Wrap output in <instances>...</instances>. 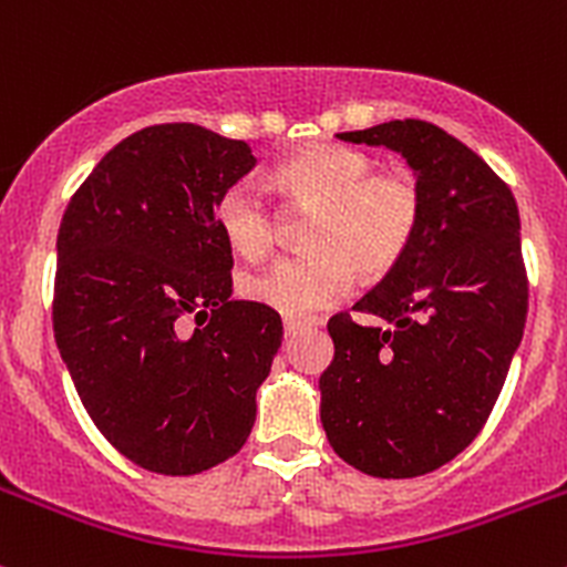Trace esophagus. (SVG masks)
I'll return each mask as SVG.
<instances>
[{"label": "esophagus", "instance_id": "obj_1", "mask_svg": "<svg viewBox=\"0 0 567 567\" xmlns=\"http://www.w3.org/2000/svg\"><path fill=\"white\" fill-rule=\"evenodd\" d=\"M307 326V320H299V318H285L282 320V329H285V340H290V337L299 334L301 329Z\"/></svg>", "mask_w": 567, "mask_h": 567}]
</instances>
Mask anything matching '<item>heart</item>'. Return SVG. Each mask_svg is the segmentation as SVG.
I'll use <instances>...</instances> for the list:
<instances>
[{
  "label": "heart",
  "mask_w": 567,
  "mask_h": 567,
  "mask_svg": "<svg viewBox=\"0 0 567 567\" xmlns=\"http://www.w3.org/2000/svg\"><path fill=\"white\" fill-rule=\"evenodd\" d=\"M274 183L299 208H312L307 251L277 257L241 277L249 301L282 316H310L351 288V266L379 277L403 260L422 221L420 186L409 175L373 173V158L318 145L274 169ZM216 225L230 249L260 257L274 241V210L260 188L238 181L216 199Z\"/></svg>",
  "instance_id": "heart-1"
}]
</instances>
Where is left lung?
<instances>
[{"label": "left lung", "instance_id": "left-lung-1", "mask_svg": "<svg viewBox=\"0 0 567 567\" xmlns=\"http://www.w3.org/2000/svg\"><path fill=\"white\" fill-rule=\"evenodd\" d=\"M384 145L416 175L414 244L353 305L384 320H329L334 359L320 375V422L342 461L373 477H420L483 431L527 323L522 219L507 183L425 120L337 134Z\"/></svg>", "mask_w": 567, "mask_h": 567}]
</instances>
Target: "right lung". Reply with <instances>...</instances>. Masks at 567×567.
Listing matches in <instances>:
<instances>
[{"label": "right lung", "mask_w": 567, "mask_h": 567, "mask_svg": "<svg viewBox=\"0 0 567 567\" xmlns=\"http://www.w3.org/2000/svg\"><path fill=\"white\" fill-rule=\"evenodd\" d=\"M255 164L247 142L203 125H147L95 164L62 216L56 348L95 427L147 472H205L255 425L282 320L230 299L216 225V199Z\"/></svg>", "instance_id": "obj_1"}]
</instances>
